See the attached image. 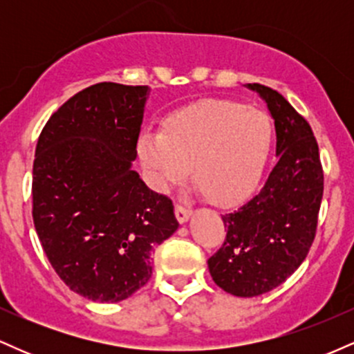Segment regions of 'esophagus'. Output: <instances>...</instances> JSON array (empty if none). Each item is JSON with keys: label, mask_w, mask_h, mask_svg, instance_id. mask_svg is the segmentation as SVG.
Masks as SVG:
<instances>
[{"label": "esophagus", "mask_w": 354, "mask_h": 354, "mask_svg": "<svg viewBox=\"0 0 354 354\" xmlns=\"http://www.w3.org/2000/svg\"><path fill=\"white\" fill-rule=\"evenodd\" d=\"M174 213H176V219L181 223V225H183V223L188 221L189 216H191V211L188 208H185V206H181V205H176V209H174Z\"/></svg>", "instance_id": "1"}]
</instances>
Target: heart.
Instances as JSON below:
<instances>
[{
    "label": "heart",
    "instance_id": "obj_1",
    "mask_svg": "<svg viewBox=\"0 0 354 354\" xmlns=\"http://www.w3.org/2000/svg\"><path fill=\"white\" fill-rule=\"evenodd\" d=\"M273 141L266 113L236 101H211L176 116L163 133L145 131L138 154L149 185L166 191L193 166L198 189L214 205H233L261 178Z\"/></svg>",
    "mask_w": 354,
    "mask_h": 354
}]
</instances>
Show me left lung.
<instances>
[{
  "mask_svg": "<svg viewBox=\"0 0 354 354\" xmlns=\"http://www.w3.org/2000/svg\"><path fill=\"white\" fill-rule=\"evenodd\" d=\"M245 86L258 93L273 118L278 163L245 205L223 214L228 233L208 268L226 293L253 298L286 281L306 258L323 198V169L306 120L274 89Z\"/></svg>",
  "mask_w": 354,
  "mask_h": 354,
  "instance_id": "8db88e82",
  "label": "left lung"
}]
</instances>
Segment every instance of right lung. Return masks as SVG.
I'll return each mask as SVG.
<instances>
[{"mask_svg":"<svg viewBox=\"0 0 354 354\" xmlns=\"http://www.w3.org/2000/svg\"><path fill=\"white\" fill-rule=\"evenodd\" d=\"M149 86L93 84L48 120L36 145L33 221L53 270L98 303L136 293L178 230L173 203L133 169Z\"/></svg>","mask_w":354,"mask_h":354,"instance_id":"add662e5","label":"right lung"}]
</instances>
